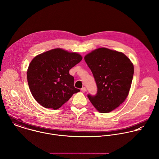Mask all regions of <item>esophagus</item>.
<instances>
[{"label": "esophagus", "mask_w": 159, "mask_h": 159, "mask_svg": "<svg viewBox=\"0 0 159 159\" xmlns=\"http://www.w3.org/2000/svg\"><path fill=\"white\" fill-rule=\"evenodd\" d=\"M81 91H82L83 93L85 92H86V88H85V87H83V88H82Z\"/></svg>", "instance_id": "1"}]
</instances>
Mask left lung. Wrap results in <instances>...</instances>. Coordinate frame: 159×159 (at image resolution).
Masks as SVG:
<instances>
[{"label": "left lung", "mask_w": 159, "mask_h": 159, "mask_svg": "<svg viewBox=\"0 0 159 159\" xmlns=\"http://www.w3.org/2000/svg\"><path fill=\"white\" fill-rule=\"evenodd\" d=\"M84 59L97 86L95 95H88L92 104L100 113H110L127 98L131 88L134 66L123 52L100 48L87 54Z\"/></svg>", "instance_id": "left-lung-1"}]
</instances>
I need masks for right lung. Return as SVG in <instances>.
Wrapping results in <instances>:
<instances>
[{"mask_svg":"<svg viewBox=\"0 0 159 159\" xmlns=\"http://www.w3.org/2000/svg\"><path fill=\"white\" fill-rule=\"evenodd\" d=\"M82 59L79 54L61 48L34 57L28 68L27 80L36 101L44 108L56 110L80 92L74 87L69 70Z\"/></svg>","mask_w":159,"mask_h":159,"instance_id":"add662e5","label":"right lung"}]
</instances>
